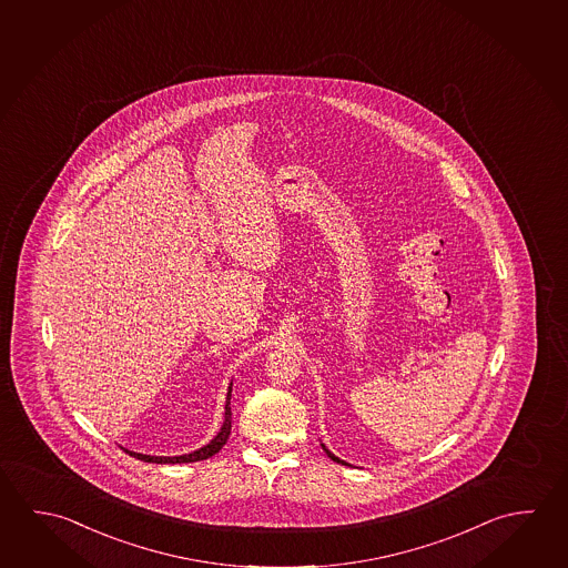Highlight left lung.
<instances>
[{"mask_svg": "<svg viewBox=\"0 0 568 568\" xmlns=\"http://www.w3.org/2000/svg\"><path fill=\"white\" fill-rule=\"evenodd\" d=\"M323 448H325V445H323ZM325 453H327L328 457L333 458V460H337V463H343V460H338V458L335 457V455H333L331 450H327V448H325Z\"/></svg>", "mask_w": 568, "mask_h": 568, "instance_id": "obj_1", "label": "left lung"}]
</instances>
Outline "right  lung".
Segmentation results:
<instances>
[{
  "mask_svg": "<svg viewBox=\"0 0 568 568\" xmlns=\"http://www.w3.org/2000/svg\"><path fill=\"white\" fill-rule=\"evenodd\" d=\"M231 387L230 393H227V403H225V420H223V427H221L220 433H217V437L211 440L210 445H205V447L200 448V450H195V453H190V455H181V457H151V455H141V453H133V450H125V453H130L131 457L140 458V460H145V463H158V465H165V463H171V465H175V463H195V460H205V458L213 457L215 453H220L223 445L227 443V438H230L231 433Z\"/></svg>",
  "mask_w": 568,
  "mask_h": 568,
  "instance_id": "add662e5",
  "label": "right lung"
}]
</instances>
